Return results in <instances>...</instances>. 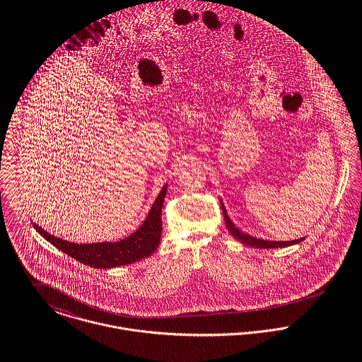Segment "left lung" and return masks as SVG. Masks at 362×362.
<instances>
[{"label":"left lung","instance_id":"1","mask_svg":"<svg viewBox=\"0 0 362 362\" xmlns=\"http://www.w3.org/2000/svg\"><path fill=\"white\" fill-rule=\"evenodd\" d=\"M221 210H223V214H224L226 226H227L228 231L231 233V235L234 238H237L238 241H241L243 244H245V245H250V247H254V248H283V247H290V245L298 244V243H301L304 240V238L294 240V241H264V240H259L257 237L245 234L240 228H237L234 226V223L230 220V217H228V214L226 211V207H224L223 204H221Z\"/></svg>","mask_w":362,"mask_h":362}]
</instances>
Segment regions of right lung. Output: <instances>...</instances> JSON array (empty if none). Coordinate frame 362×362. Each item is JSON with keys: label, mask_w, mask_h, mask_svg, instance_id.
Returning <instances> with one entry per match:
<instances>
[{"label": "right lung", "mask_w": 362, "mask_h": 362, "mask_svg": "<svg viewBox=\"0 0 362 362\" xmlns=\"http://www.w3.org/2000/svg\"><path fill=\"white\" fill-rule=\"evenodd\" d=\"M165 192L167 185L163 187L144 224L132 235L117 243L74 244L62 238L54 237L35 223L33 227L43 238L52 243L55 248L90 267L110 269L129 264L151 257L157 250L161 235V207L165 198Z\"/></svg>", "instance_id": "obj_1"}]
</instances>
